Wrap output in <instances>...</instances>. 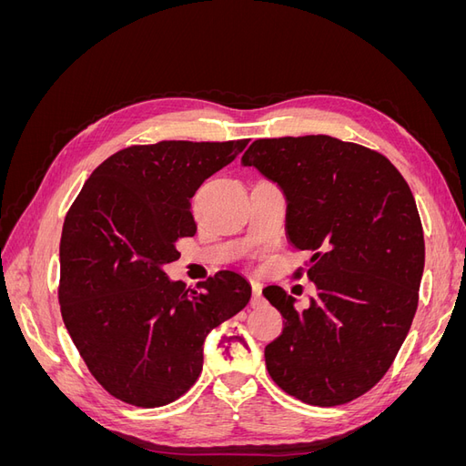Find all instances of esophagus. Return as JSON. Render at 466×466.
Instances as JSON below:
<instances>
[{
    "label": "esophagus",
    "instance_id": "1",
    "mask_svg": "<svg viewBox=\"0 0 466 466\" xmlns=\"http://www.w3.org/2000/svg\"><path fill=\"white\" fill-rule=\"evenodd\" d=\"M264 303L262 298V288L258 284L252 286V298H250V307H260Z\"/></svg>",
    "mask_w": 466,
    "mask_h": 466
}]
</instances>
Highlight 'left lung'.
Masks as SVG:
<instances>
[{
  "mask_svg": "<svg viewBox=\"0 0 466 466\" xmlns=\"http://www.w3.org/2000/svg\"><path fill=\"white\" fill-rule=\"evenodd\" d=\"M241 163L284 190L289 243L313 252L309 309L262 291L286 320L268 373L307 404L354 400L387 373L418 309L426 247L410 187L385 155L330 136L257 139Z\"/></svg>",
  "mask_w": 466,
  "mask_h": 466,
  "instance_id": "8db88e82",
  "label": "left lung"
}]
</instances>
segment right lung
I'll use <instances>...</instances> for the list:
<instances>
[{"label":"right lung","instance_id":"right-lung-1","mask_svg":"<svg viewBox=\"0 0 466 466\" xmlns=\"http://www.w3.org/2000/svg\"><path fill=\"white\" fill-rule=\"evenodd\" d=\"M248 144L132 146L98 165L69 208L60 241V311L91 375L112 397L157 408L198 379L204 340L250 299L221 270L202 291L171 281L177 241L196 233L190 198Z\"/></svg>","mask_w":466,"mask_h":466}]
</instances>
